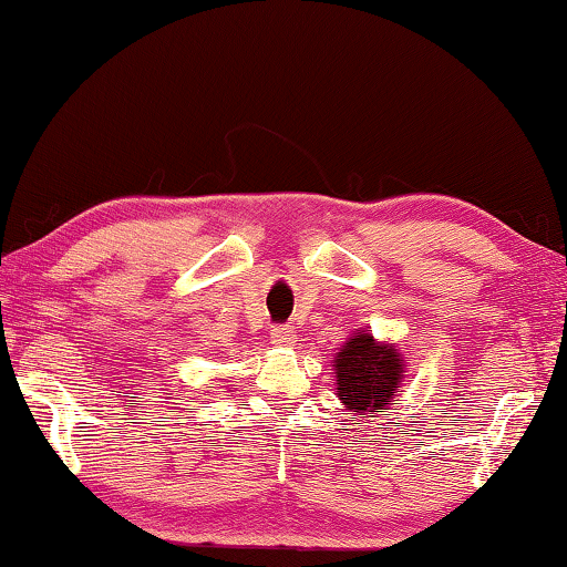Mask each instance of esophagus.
I'll list each match as a JSON object with an SVG mask.
<instances>
[{"instance_id":"1","label":"esophagus","mask_w":567,"mask_h":567,"mask_svg":"<svg viewBox=\"0 0 567 567\" xmlns=\"http://www.w3.org/2000/svg\"><path fill=\"white\" fill-rule=\"evenodd\" d=\"M272 344H277V348H292V344H295V330L292 328H285V324H282V328H272Z\"/></svg>"}]
</instances>
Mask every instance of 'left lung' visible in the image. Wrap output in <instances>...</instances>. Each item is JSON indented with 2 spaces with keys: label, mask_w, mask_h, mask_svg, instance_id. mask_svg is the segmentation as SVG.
Returning a JSON list of instances; mask_svg holds the SVG:
<instances>
[{
  "label": "left lung",
  "mask_w": 567,
  "mask_h": 567,
  "mask_svg": "<svg viewBox=\"0 0 567 567\" xmlns=\"http://www.w3.org/2000/svg\"><path fill=\"white\" fill-rule=\"evenodd\" d=\"M332 370L334 395L344 412L354 417H378V412L395 405V395L405 385L408 364L398 342H380L370 330L360 328L334 352Z\"/></svg>",
  "instance_id": "1"
}]
</instances>
